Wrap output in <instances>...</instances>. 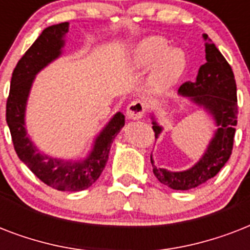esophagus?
Segmentation results:
<instances>
[{
	"instance_id": "obj_1",
	"label": "esophagus",
	"mask_w": 250,
	"mask_h": 250,
	"mask_svg": "<svg viewBox=\"0 0 250 250\" xmlns=\"http://www.w3.org/2000/svg\"><path fill=\"white\" fill-rule=\"evenodd\" d=\"M145 113H146V105H145L144 102L140 101V100H137V101H132L127 106V117L129 119H133V121H137V119H141V118L144 117Z\"/></svg>"
}]
</instances>
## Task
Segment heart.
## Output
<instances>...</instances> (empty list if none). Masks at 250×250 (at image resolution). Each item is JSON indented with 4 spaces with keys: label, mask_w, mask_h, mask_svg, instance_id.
I'll list each match as a JSON object with an SVG mask.
<instances>
[{
    "label": "heart",
    "mask_w": 250,
    "mask_h": 250,
    "mask_svg": "<svg viewBox=\"0 0 250 250\" xmlns=\"http://www.w3.org/2000/svg\"><path fill=\"white\" fill-rule=\"evenodd\" d=\"M135 64L139 68H149L157 62L152 75V83L157 89H165L180 79L187 67L186 53L180 48H168L165 39L152 36L137 45Z\"/></svg>",
    "instance_id": "1"
}]
</instances>
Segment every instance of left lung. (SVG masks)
Here are the masks:
<instances>
[{"instance_id":"left-lung-1","label":"left lung","mask_w":250,"mask_h":250,"mask_svg":"<svg viewBox=\"0 0 250 250\" xmlns=\"http://www.w3.org/2000/svg\"><path fill=\"white\" fill-rule=\"evenodd\" d=\"M206 62L198 70L194 82H187L179 88L178 93L206 110L213 117L218 129L210 140L204 156L197 164L186 171L158 168L150 156L153 172L162 184L176 190H187L204 184L214 178L229 161L232 153L235 125H237L236 82L232 68L222 53L204 33ZM153 119V131L156 139L162 132V127Z\"/></svg>"}]
</instances>
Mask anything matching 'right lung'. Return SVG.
I'll use <instances>...</instances> for the list:
<instances>
[{"mask_svg": "<svg viewBox=\"0 0 250 250\" xmlns=\"http://www.w3.org/2000/svg\"><path fill=\"white\" fill-rule=\"evenodd\" d=\"M68 32V23L45 28L32 46L24 53L11 76L10 93L6 102V122L19 160L46 186L58 190L78 192L89 188L106 166L111 143L122 127L125 115L117 113L100 135L85 160L66 161L49 157L33 145L25 131V106L35 76L62 54L63 37Z\"/></svg>", "mask_w": 250, "mask_h": 250, "instance_id": "obj_1", "label": "right lung"}]
</instances>
